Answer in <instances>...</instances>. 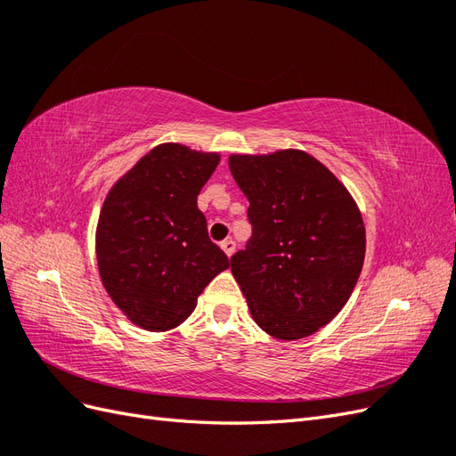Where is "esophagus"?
I'll return each mask as SVG.
<instances>
[{
    "label": "esophagus",
    "instance_id": "esophagus-1",
    "mask_svg": "<svg viewBox=\"0 0 456 456\" xmlns=\"http://www.w3.org/2000/svg\"><path fill=\"white\" fill-rule=\"evenodd\" d=\"M220 247H223V251L226 253V256H232L233 251H236V241H233V240H224L223 243H220Z\"/></svg>",
    "mask_w": 456,
    "mask_h": 456
}]
</instances>
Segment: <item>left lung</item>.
Returning a JSON list of instances; mask_svg holds the SVG:
<instances>
[{"label":"left lung","instance_id":"left-lung-1","mask_svg":"<svg viewBox=\"0 0 456 456\" xmlns=\"http://www.w3.org/2000/svg\"><path fill=\"white\" fill-rule=\"evenodd\" d=\"M253 236L230 258L256 325L273 338L314 335L346 305L365 258L360 207L302 150L232 154Z\"/></svg>","mask_w":456,"mask_h":456}]
</instances>
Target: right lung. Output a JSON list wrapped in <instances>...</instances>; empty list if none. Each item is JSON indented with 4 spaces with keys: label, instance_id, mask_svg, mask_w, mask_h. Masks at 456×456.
I'll use <instances>...</instances> for the list:
<instances>
[{
    "label": "right lung",
    "instance_id": "right-lung-1",
    "mask_svg": "<svg viewBox=\"0 0 456 456\" xmlns=\"http://www.w3.org/2000/svg\"><path fill=\"white\" fill-rule=\"evenodd\" d=\"M216 151L165 142L151 148L110 188L96 224L102 285L127 320L151 333L171 330L228 256L209 240L198 209Z\"/></svg>",
    "mask_w": 456,
    "mask_h": 456
}]
</instances>
